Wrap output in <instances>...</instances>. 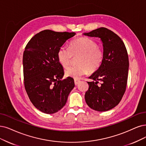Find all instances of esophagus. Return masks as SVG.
I'll list each match as a JSON object with an SVG mask.
<instances>
[{
	"mask_svg": "<svg viewBox=\"0 0 146 146\" xmlns=\"http://www.w3.org/2000/svg\"><path fill=\"white\" fill-rule=\"evenodd\" d=\"M80 82V80H78V79H74V84L77 85L79 82Z\"/></svg>",
	"mask_w": 146,
	"mask_h": 146,
	"instance_id": "esophagus-1",
	"label": "esophagus"
}]
</instances>
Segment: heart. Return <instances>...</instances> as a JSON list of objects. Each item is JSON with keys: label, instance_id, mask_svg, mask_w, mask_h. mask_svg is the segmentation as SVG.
Returning <instances> with one entry per match:
<instances>
[{"label": "heart", "instance_id": "heart-1", "mask_svg": "<svg viewBox=\"0 0 146 146\" xmlns=\"http://www.w3.org/2000/svg\"><path fill=\"white\" fill-rule=\"evenodd\" d=\"M78 56L76 66H71L65 70L67 77L78 79L88 72H96L104 59V52L94 40L87 37H80L72 41L68 48L61 47L57 52L59 63L67 67L72 61L73 56Z\"/></svg>", "mask_w": 146, "mask_h": 146}]
</instances>
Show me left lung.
I'll return each instance as SVG.
<instances>
[{
  "instance_id": "1",
  "label": "left lung",
  "mask_w": 146,
  "mask_h": 146,
  "mask_svg": "<svg viewBox=\"0 0 146 146\" xmlns=\"http://www.w3.org/2000/svg\"><path fill=\"white\" fill-rule=\"evenodd\" d=\"M84 35L99 37L103 42L104 59L100 67L89 78L85 99L97 111H106L120 103L125 93L129 70L126 48L120 38L112 31L100 28ZM100 81V85L98 84Z\"/></svg>"
}]
</instances>
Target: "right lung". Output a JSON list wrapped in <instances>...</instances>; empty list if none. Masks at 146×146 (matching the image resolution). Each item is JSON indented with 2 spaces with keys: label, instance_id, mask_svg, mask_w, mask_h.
Returning <instances> with one entry per match:
<instances>
[{
  "label": "right lung",
  "instance_id": "add662e5",
  "mask_svg": "<svg viewBox=\"0 0 146 146\" xmlns=\"http://www.w3.org/2000/svg\"><path fill=\"white\" fill-rule=\"evenodd\" d=\"M74 32L44 30L35 35L25 47L23 56L24 85L32 104L50 114L66 105L74 87V79L64 76L57 52Z\"/></svg>",
  "mask_w": 146,
  "mask_h": 146
}]
</instances>
